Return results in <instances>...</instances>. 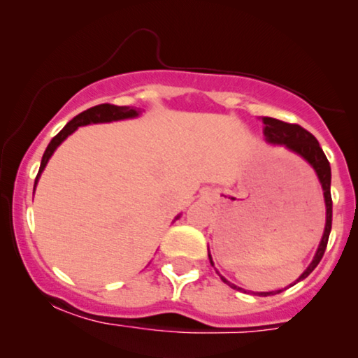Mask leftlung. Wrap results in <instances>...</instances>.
I'll return each mask as SVG.
<instances>
[{
	"label": "left lung",
	"mask_w": 358,
	"mask_h": 358,
	"mask_svg": "<svg viewBox=\"0 0 358 358\" xmlns=\"http://www.w3.org/2000/svg\"><path fill=\"white\" fill-rule=\"evenodd\" d=\"M262 122H264L266 139H268L269 143H274V145H285L287 150L294 151V153L301 156V158H305L306 162L313 166L316 175H318L320 183H322V187H323L324 205H327V224H324V232H323L322 242H320V248H318V250H316L313 261H311V264L308 266V269L298 279V281H301V279H305L308 274H310L311 271L318 266V262L322 261L324 249H327V244H328V237H330L331 205H334V202H331V193H330V183H331L330 163H328L327 156H324L320 143L316 141V138L310 133V131H306L305 127H301L299 124H291V122L279 121V119H274V117H262ZM210 264L213 266L212 259H210ZM224 282H227V285L234 287V289H242V287L231 285V282L225 281V279H224ZM276 293H281V289H278ZM256 294L268 296V294H274V291L273 293H256Z\"/></svg>",
	"instance_id": "left-lung-1"
}]
</instances>
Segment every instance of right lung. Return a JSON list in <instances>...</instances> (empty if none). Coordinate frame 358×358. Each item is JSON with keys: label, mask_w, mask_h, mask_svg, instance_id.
Here are the masks:
<instances>
[{"label": "right lung", "mask_w": 358, "mask_h": 358, "mask_svg": "<svg viewBox=\"0 0 358 358\" xmlns=\"http://www.w3.org/2000/svg\"><path fill=\"white\" fill-rule=\"evenodd\" d=\"M134 116H138L136 109H131L129 106H114V104L94 106V108L84 110V113L77 114V116L73 117L72 121H69L67 124L64 126V129H62L57 136H53L52 141L48 143L47 150H45V153H43L42 165H40L38 175H36V178H35V185H36V182H38L40 173L43 171V168L47 166V162L50 159L53 151L57 150V146H59L60 143L69 136V134H72L77 127L90 124V122H109V121H117V119H127V117H134Z\"/></svg>", "instance_id": "1"}]
</instances>
